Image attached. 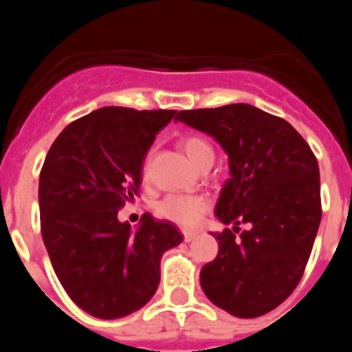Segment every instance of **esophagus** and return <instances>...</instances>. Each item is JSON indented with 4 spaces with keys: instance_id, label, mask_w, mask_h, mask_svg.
<instances>
[{
    "instance_id": "obj_1",
    "label": "esophagus",
    "mask_w": 352,
    "mask_h": 352,
    "mask_svg": "<svg viewBox=\"0 0 352 352\" xmlns=\"http://www.w3.org/2000/svg\"><path fill=\"white\" fill-rule=\"evenodd\" d=\"M196 236H197L196 232H184V240H186V242H192Z\"/></svg>"
}]
</instances>
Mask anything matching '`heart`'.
Segmentation results:
<instances>
[{"mask_svg":"<svg viewBox=\"0 0 352 352\" xmlns=\"http://www.w3.org/2000/svg\"><path fill=\"white\" fill-rule=\"evenodd\" d=\"M182 148L194 166H197L204 156L212 155L211 146L201 138H187L182 143ZM155 211L160 218L168 219L182 228H194L201 221L202 214L208 211V201L201 196L170 194L156 202Z\"/></svg>","mask_w":352,"mask_h":352,"instance_id":"b5f03b06","label":"heart"}]
</instances>
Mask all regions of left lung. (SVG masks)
<instances>
[{"mask_svg":"<svg viewBox=\"0 0 352 352\" xmlns=\"http://www.w3.org/2000/svg\"><path fill=\"white\" fill-rule=\"evenodd\" d=\"M175 120L211 136L228 155L230 179L214 214L232 230L211 233L218 255L201 269L206 296L240 318L269 314L303 276L322 219L315 155L281 117L248 104L180 110Z\"/></svg>","mask_w":352,"mask_h":352,"instance_id":"1","label":"left lung"}]
</instances>
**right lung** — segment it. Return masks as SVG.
I'll return each mask as SVG.
<instances>
[{"label":"right lung","mask_w":352,"mask_h":352,"mask_svg":"<svg viewBox=\"0 0 352 352\" xmlns=\"http://www.w3.org/2000/svg\"><path fill=\"white\" fill-rule=\"evenodd\" d=\"M177 110L102 107L74 120L52 143L38 180L41 230L71 300L113 320L153 298L160 261L182 243L175 225L150 212L131 228L117 218L143 182V160Z\"/></svg>","instance_id":"right-lung-1"}]
</instances>
